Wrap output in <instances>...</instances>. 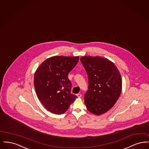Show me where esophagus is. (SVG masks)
Returning <instances> with one entry per match:
<instances>
[{"instance_id": "esophagus-1", "label": "esophagus", "mask_w": 149, "mask_h": 149, "mask_svg": "<svg viewBox=\"0 0 149 149\" xmlns=\"http://www.w3.org/2000/svg\"><path fill=\"white\" fill-rule=\"evenodd\" d=\"M77 95L78 96V97H81V94H79V93L77 94Z\"/></svg>"}]
</instances>
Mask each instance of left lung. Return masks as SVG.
<instances>
[{
	"instance_id": "left-lung-1",
	"label": "left lung",
	"mask_w": 149,
	"mask_h": 149,
	"mask_svg": "<svg viewBox=\"0 0 149 149\" xmlns=\"http://www.w3.org/2000/svg\"><path fill=\"white\" fill-rule=\"evenodd\" d=\"M80 61L88 78V89L84 97L86 108L97 116L104 113L113 107L120 95V72L105 57L83 56Z\"/></svg>"
}]
</instances>
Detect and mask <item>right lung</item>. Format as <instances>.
<instances>
[{
	"instance_id": "right-lung-1",
	"label": "right lung",
	"mask_w": 149,
	"mask_h": 149,
	"mask_svg": "<svg viewBox=\"0 0 149 149\" xmlns=\"http://www.w3.org/2000/svg\"><path fill=\"white\" fill-rule=\"evenodd\" d=\"M78 56L51 57L36 70L34 86L37 95L47 111L57 114L65 113L78 97L71 93L68 74L78 63Z\"/></svg>"
}]
</instances>
